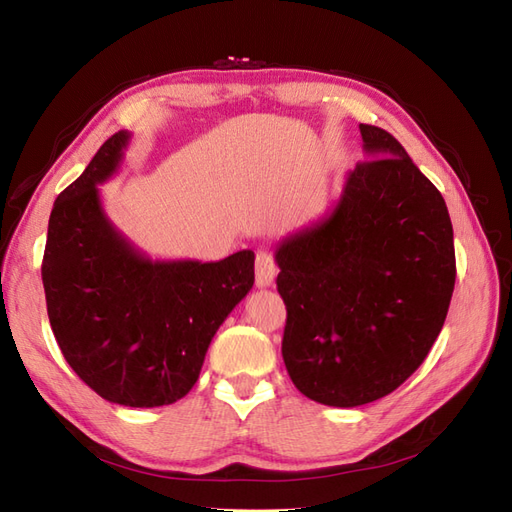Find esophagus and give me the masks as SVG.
I'll list each match as a JSON object with an SVG mask.
<instances>
[{"instance_id":"esophagus-1","label":"esophagus","mask_w":512,"mask_h":512,"mask_svg":"<svg viewBox=\"0 0 512 512\" xmlns=\"http://www.w3.org/2000/svg\"><path fill=\"white\" fill-rule=\"evenodd\" d=\"M275 275H277V265H275L273 254L267 250H260L256 254V286L258 288L271 286Z\"/></svg>"}]
</instances>
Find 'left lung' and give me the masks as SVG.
<instances>
[{
  "mask_svg": "<svg viewBox=\"0 0 512 512\" xmlns=\"http://www.w3.org/2000/svg\"><path fill=\"white\" fill-rule=\"evenodd\" d=\"M359 130L367 160L350 170L333 209L275 247L288 376L335 408L404 384L440 335L455 288L442 194L397 138Z\"/></svg>",
  "mask_w": 512,
  "mask_h": 512,
  "instance_id": "8db88e82",
  "label": "left lung"
}]
</instances>
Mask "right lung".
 I'll return each instance as SVG.
<instances>
[{"mask_svg": "<svg viewBox=\"0 0 512 512\" xmlns=\"http://www.w3.org/2000/svg\"><path fill=\"white\" fill-rule=\"evenodd\" d=\"M132 134L98 149L55 200L42 284L61 354L111 404H175L198 380L211 339L254 286V252L218 262L151 260L108 220L98 185Z\"/></svg>", "mask_w": 512, "mask_h": 512, "instance_id": "add662e5", "label": "right lung"}]
</instances>
